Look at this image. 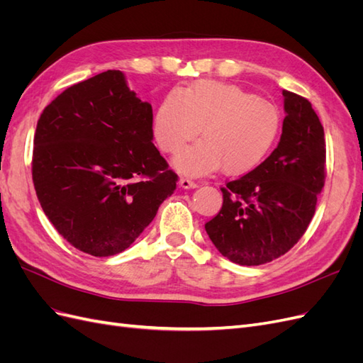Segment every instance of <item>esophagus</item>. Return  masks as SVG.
Segmentation results:
<instances>
[{"label":"esophagus","instance_id":"34e87169","mask_svg":"<svg viewBox=\"0 0 363 363\" xmlns=\"http://www.w3.org/2000/svg\"><path fill=\"white\" fill-rule=\"evenodd\" d=\"M179 184L182 186V188H184V189H192V188H196V186H199V183L194 182L189 177H180Z\"/></svg>","mask_w":363,"mask_h":363}]
</instances>
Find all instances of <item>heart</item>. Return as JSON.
Listing matches in <instances>:
<instances>
[{
    "mask_svg": "<svg viewBox=\"0 0 363 363\" xmlns=\"http://www.w3.org/2000/svg\"><path fill=\"white\" fill-rule=\"evenodd\" d=\"M184 148L175 167L204 174L223 167L227 175L250 172L265 160L279 138V108L238 84L200 80L164 96L155 119V136L164 152Z\"/></svg>",
    "mask_w": 363,
    "mask_h": 363,
    "instance_id": "obj_1",
    "label": "heart"
}]
</instances>
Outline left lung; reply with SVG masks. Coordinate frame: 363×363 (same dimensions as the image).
<instances>
[{
	"label": "left lung",
	"instance_id": "left-lung-1",
	"mask_svg": "<svg viewBox=\"0 0 363 363\" xmlns=\"http://www.w3.org/2000/svg\"><path fill=\"white\" fill-rule=\"evenodd\" d=\"M277 148L257 168L227 182L223 207L206 232L224 257L256 267L288 252L309 227L325 182V139L304 96L283 91Z\"/></svg>",
	"mask_w": 363,
	"mask_h": 363
}]
</instances>
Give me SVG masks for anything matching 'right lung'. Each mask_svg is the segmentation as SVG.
Returning a JSON list of instances; mask_svg holds the SVG:
<instances>
[{
	"label": "right lung",
	"instance_id": "1",
	"mask_svg": "<svg viewBox=\"0 0 363 363\" xmlns=\"http://www.w3.org/2000/svg\"><path fill=\"white\" fill-rule=\"evenodd\" d=\"M38 200L68 242L95 257L135 242L179 177L152 144V108L108 69L43 108L33 140Z\"/></svg>",
	"mask_w": 363,
	"mask_h": 363
}]
</instances>
